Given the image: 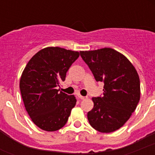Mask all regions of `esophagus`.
Segmentation results:
<instances>
[{
	"instance_id": "34e87169",
	"label": "esophagus",
	"mask_w": 155,
	"mask_h": 155,
	"mask_svg": "<svg viewBox=\"0 0 155 155\" xmlns=\"http://www.w3.org/2000/svg\"><path fill=\"white\" fill-rule=\"evenodd\" d=\"M77 97H78V98H79V99H80V100H84L85 99V97H83V96H81L80 94H77Z\"/></svg>"
}]
</instances>
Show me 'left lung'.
Instances as JSON below:
<instances>
[{
  "mask_svg": "<svg viewBox=\"0 0 155 155\" xmlns=\"http://www.w3.org/2000/svg\"><path fill=\"white\" fill-rule=\"evenodd\" d=\"M97 82L104 83L103 97H92L87 120L95 130L112 133L125 125L140 100V80L130 61L120 52L104 47L80 51Z\"/></svg>",
  "mask_w": 155,
  "mask_h": 155,
  "instance_id": "left-lung-1",
  "label": "left lung"
}]
</instances>
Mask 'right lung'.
I'll use <instances>...</instances> for the list:
<instances>
[{"label":"right lung","mask_w":155,"mask_h":155,"mask_svg":"<svg viewBox=\"0 0 155 155\" xmlns=\"http://www.w3.org/2000/svg\"><path fill=\"white\" fill-rule=\"evenodd\" d=\"M79 56L78 51L46 47L30 58L22 71L20 90L24 105L41 130L56 131L68 121L76 99L74 95L68 96L57 88Z\"/></svg>","instance_id":"1"}]
</instances>
